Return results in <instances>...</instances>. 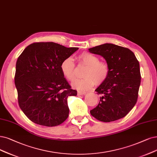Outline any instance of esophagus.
<instances>
[{
  "label": "esophagus",
  "instance_id": "obj_1",
  "mask_svg": "<svg viewBox=\"0 0 157 157\" xmlns=\"http://www.w3.org/2000/svg\"><path fill=\"white\" fill-rule=\"evenodd\" d=\"M86 93V91H78L77 92V94L78 95H85V94Z\"/></svg>",
  "mask_w": 157,
  "mask_h": 157
}]
</instances>
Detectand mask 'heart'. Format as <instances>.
<instances>
[{
    "mask_svg": "<svg viewBox=\"0 0 157 157\" xmlns=\"http://www.w3.org/2000/svg\"><path fill=\"white\" fill-rule=\"evenodd\" d=\"M80 65L86 66L83 71L85 77L75 80L72 83L75 88L86 91L91 89L95 84H102L107 79L109 74V66L104 60H99L98 57L90 53L84 52L77 57ZM60 70L66 78L73 81L76 77L75 66L72 59L68 57L62 60L60 64Z\"/></svg>",
    "mask_w": 157,
    "mask_h": 157,
    "instance_id": "heart-1",
    "label": "heart"
}]
</instances>
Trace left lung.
<instances>
[{"label":"left lung","mask_w":157,"mask_h":157,"mask_svg":"<svg viewBox=\"0 0 157 157\" xmlns=\"http://www.w3.org/2000/svg\"><path fill=\"white\" fill-rule=\"evenodd\" d=\"M89 52L101 55L109 66L108 77L95 90L101 96L91 115L104 122L124 117L138 99L141 80L139 61L129 49L113 44L90 48Z\"/></svg>","instance_id":"1"}]
</instances>
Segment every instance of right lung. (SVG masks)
<instances>
[{
    "mask_svg": "<svg viewBox=\"0 0 157 157\" xmlns=\"http://www.w3.org/2000/svg\"><path fill=\"white\" fill-rule=\"evenodd\" d=\"M78 49L52 42H34L18 57L15 75L18 102L31 121L52 127L67 118V98L77 92L64 77L60 64Z\"/></svg>",
    "mask_w": 157,
    "mask_h": 157,
    "instance_id": "obj_1",
    "label": "right lung"
}]
</instances>
